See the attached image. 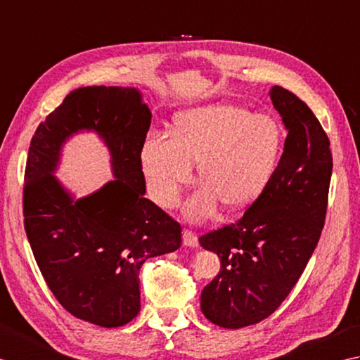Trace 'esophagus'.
Segmentation results:
<instances>
[{"mask_svg":"<svg viewBox=\"0 0 360 360\" xmlns=\"http://www.w3.org/2000/svg\"><path fill=\"white\" fill-rule=\"evenodd\" d=\"M183 244L186 247H197L199 240H197V234L191 230H183Z\"/></svg>","mask_w":360,"mask_h":360,"instance_id":"1","label":"esophagus"}]
</instances>
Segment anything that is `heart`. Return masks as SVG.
I'll use <instances>...</instances> for the list:
<instances>
[{
    "label": "heart",
    "mask_w": 360,
    "mask_h": 360,
    "mask_svg": "<svg viewBox=\"0 0 360 360\" xmlns=\"http://www.w3.org/2000/svg\"><path fill=\"white\" fill-rule=\"evenodd\" d=\"M284 134L269 115L216 102L177 115L172 135L152 131L141 148V167L160 207L172 208L199 163L205 185L185 205L191 221L207 219L221 200L226 208L250 203L266 188L280 160Z\"/></svg>",
    "instance_id": "b5f03b06"
}]
</instances>
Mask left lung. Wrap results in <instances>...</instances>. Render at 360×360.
I'll return each mask as SVG.
<instances>
[{
  "instance_id": "1",
  "label": "left lung",
  "mask_w": 360,
  "mask_h": 360,
  "mask_svg": "<svg viewBox=\"0 0 360 360\" xmlns=\"http://www.w3.org/2000/svg\"><path fill=\"white\" fill-rule=\"evenodd\" d=\"M269 94L288 130L280 163L236 224L199 239L221 259V272L202 290V312L226 329L259 323L278 309L302 276L325 225L333 174L329 139L295 94L278 85Z\"/></svg>"
}]
</instances>
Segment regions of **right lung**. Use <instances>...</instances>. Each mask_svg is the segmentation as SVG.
Instances as JSON below:
<instances>
[{
	"label": "right lung",
	"mask_w": 360,
	"mask_h": 360,
	"mask_svg": "<svg viewBox=\"0 0 360 360\" xmlns=\"http://www.w3.org/2000/svg\"><path fill=\"white\" fill-rule=\"evenodd\" d=\"M152 113L136 88L71 91L35 130L23 191L25 230L48 288L75 317L118 328L139 312V269L181 244V226L146 199L141 148ZM96 131L115 179L75 200L53 172L63 144Z\"/></svg>",
	"instance_id": "right-lung-1"
}]
</instances>
